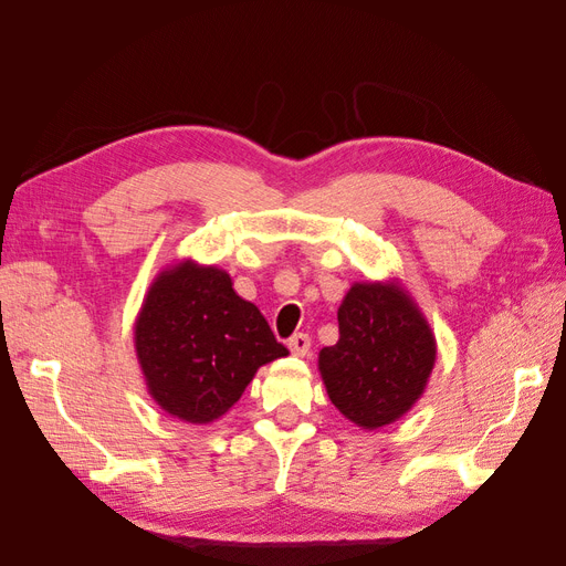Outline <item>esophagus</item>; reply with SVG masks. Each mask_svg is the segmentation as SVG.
Instances as JSON below:
<instances>
[{
  "label": "esophagus",
  "instance_id": "esophagus-1",
  "mask_svg": "<svg viewBox=\"0 0 566 566\" xmlns=\"http://www.w3.org/2000/svg\"><path fill=\"white\" fill-rule=\"evenodd\" d=\"M287 347H290V352H293L295 356H306V354H310L312 339H310V335H306V333H295L293 337L287 339Z\"/></svg>",
  "mask_w": 566,
  "mask_h": 566
}]
</instances>
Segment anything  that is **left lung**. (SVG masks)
<instances>
[{"label":"left lung","instance_id":"8db88e82","mask_svg":"<svg viewBox=\"0 0 566 566\" xmlns=\"http://www.w3.org/2000/svg\"><path fill=\"white\" fill-rule=\"evenodd\" d=\"M339 339L318 354L328 397L342 416L378 430L422 397L437 361L430 323L397 283H354L337 310Z\"/></svg>","mask_w":566,"mask_h":566}]
</instances>
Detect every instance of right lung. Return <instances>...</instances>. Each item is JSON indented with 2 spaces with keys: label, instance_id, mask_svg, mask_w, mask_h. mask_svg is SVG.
<instances>
[{
  "label": "right lung",
  "instance_id": "right-lung-1",
  "mask_svg": "<svg viewBox=\"0 0 566 566\" xmlns=\"http://www.w3.org/2000/svg\"><path fill=\"white\" fill-rule=\"evenodd\" d=\"M148 394L172 418L208 424L243 397L260 366L287 356L231 276L191 260L158 273L134 323Z\"/></svg>",
  "mask_w": 566,
  "mask_h": 566
}]
</instances>
